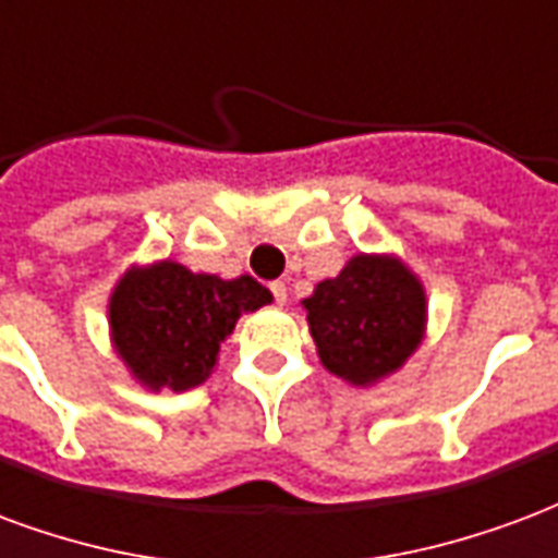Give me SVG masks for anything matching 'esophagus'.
I'll return each instance as SVG.
<instances>
[{"label": "esophagus", "instance_id": "34e87169", "mask_svg": "<svg viewBox=\"0 0 558 558\" xmlns=\"http://www.w3.org/2000/svg\"><path fill=\"white\" fill-rule=\"evenodd\" d=\"M270 294H274V300L279 303V306H284V300H288V288H284V282H270Z\"/></svg>", "mask_w": 558, "mask_h": 558}]
</instances>
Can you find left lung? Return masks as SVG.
I'll use <instances>...</instances> for the list:
<instances>
[{
	"instance_id": "8db88e82",
	"label": "left lung",
	"mask_w": 558,
	"mask_h": 558,
	"mask_svg": "<svg viewBox=\"0 0 558 558\" xmlns=\"http://www.w3.org/2000/svg\"><path fill=\"white\" fill-rule=\"evenodd\" d=\"M320 363L351 384H374L416 351L425 294L404 264L356 255L306 303Z\"/></svg>"
}]
</instances>
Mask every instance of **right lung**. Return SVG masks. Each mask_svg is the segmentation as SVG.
Returning a JSON list of instances; mask_svg holds the SVG:
<instances>
[{
    "mask_svg": "<svg viewBox=\"0 0 558 558\" xmlns=\"http://www.w3.org/2000/svg\"><path fill=\"white\" fill-rule=\"evenodd\" d=\"M270 303L252 276L219 279L162 262L130 270L109 300V324L121 360L150 389H193L217 363L243 312Z\"/></svg>",
    "mask_w": 558,
    "mask_h": 558,
    "instance_id": "add662e5",
    "label": "right lung"
}]
</instances>
